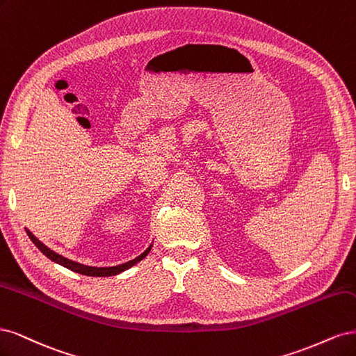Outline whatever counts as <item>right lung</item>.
<instances>
[{
	"instance_id": "obj_1",
	"label": "right lung",
	"mask_w": 356,
	"mask_h": 356,
	"mask_svg": "<svg viewBox=\"0 0 356 356\" xmlns=\"http://www.w3.org/2000/svg\"><path fill=\"white\" fill-rule=\"evenodd\" d=\"M26 234H28V236L31 238L32 243L38 247V250L41 251V253H42L44 256H47V257H49L50 260H53L54 263H59V265L67 268L70 270H74V272L81 273V275H87V277H112V275H118V273H121V272H124V270L130 269L131 266H134L136 263H139L140 260H143V259L147 256L149 251H151V248H152V244H151V245H149V247L143 251V253H142L140 256H137L136 259H133V260H130V261H127V263H122V265L111 266V268H96V266L81 265V263L70 260V259H66V257H63V256H60V254H57V253H54L53 250H50L47 245H44L35 235H32V232L26 231Z\"/></svg>"
}]
</instances>
